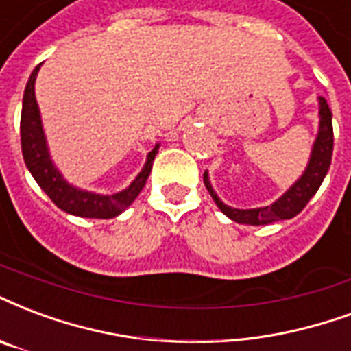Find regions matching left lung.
<instances>
[{
	"label": "left lung",
	"instance_id": "left-lung-1",
	"mask_svg": "<svg viewBox=\"0 0 351 351\" xmlns=\"http://www.w3.org/2000/svg\"><path fill=\"white\" fill-rule=\"evenodd\" d=\"M331 156H333V113L329 110L328 100L324 96H318V132L314 137L307 167L279 199H275L269 206L234 208V206L225 204L217 197L214 186L210 182L208 171H204V186L217 204V208L221 210L228 219L241 223V225H269L281 219H292L307 206V202L313 199L328 175Z\"/></svg>",
	"mask_w": 351,
	"mask_h": 351
}]
</instances>
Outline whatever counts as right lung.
I'll list each match as a JSON object with an SVG mask.
<instances>
[{
    "mask_svg": "<svg viewBox=\"0 0 351 351\" xmlns=\"http://www.w3.org/2000/svg\"><path fill=\"white\" fill-rule=\"evenodd\" d=\"M38 70H40V64L31 72L29 82L25 85L22 119H20L23 162L35 178V182L56 202L57 208H61L66 214L77 215V217H93V219H111L115 215L123 214L145 188V182L152 171V162L160 149V143H156L154 149L147 154V162L139 171V175L123 191H117L113 195H104V193H96V191H89V189L70 184L59 171L56 162L51 160L48 139L44 134L43 117H40L37 96H35Z\"/></svg>",
    "mask_w": 351,
    "mask_h": 351,
    "instance_id": "right-lung-1",
    "label": "right lung"
}]
</instances>
